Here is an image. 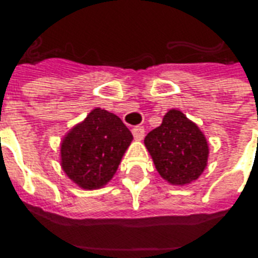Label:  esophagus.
<instances>
[{"label": "esophagus", "mask_w": 258, "mask_h": 258, "mask_svg": "<svg viewBox=\"0 0 258 258\" xmlns=\"http://www.w3.org/2000/svg\"><path fill=\"white\" fill-rule=\"evenodd\" d=\"M133 135L137 141H141L142 138L145 137V128L142 125H135L133 128Z\"/></svg>", "instance_id": "obj_1"}]
</instances>
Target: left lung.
I'll return each instance as SVG.
<instances>
[{"mask_svg":"<svg viewBox=\"0 0 258 258\" xmlns=\"http://www.w3.org/2000/svg\"><path fill=\"white\" fill-rule=\"evenodd\" d=\"M158 172L172 184H187L204 172L209 147L204 134L178 109L166 113L162 124L145 138Z\"/></svg>","mask_w":258,"mask_h":258,"instance_id":"obj_1","label":"left lung"}]
</instances>
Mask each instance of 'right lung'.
Returning a JSON list of instances; mask_svg holds the SVG:
<instances>
[{
	"mask_svg": "<svg viewBox=\"0 0 258 258\" xmlns=\"http://www.w3.org/2000/svg\"><path fill=\"white\" fill-rule=\"evenodd\" d=\"M131 141L120 117L95 108L62 141V170L80 187H101L116 172Z\"/></svg>",
	"mask_w": 258,
	"mask_h": 258,
	"instance_id": "add662e5",
	"label": "right lung"
}]
</instances>
